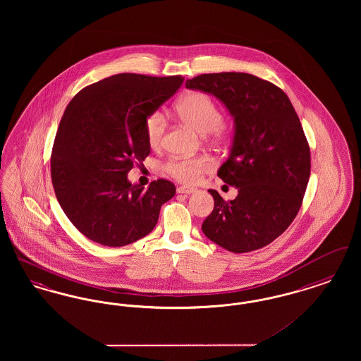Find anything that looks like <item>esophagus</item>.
<instances>
[{"label":"esophagus","mask_w":361,"mask_h":361,"mask_svg":"<svg viewBox=\"0 0 361 361\" xmlns=\"http://www.w3.org/2000/svg\"><path fill=\"white\" fill-rule=\"evenodd\" d=\"M196 189L192 188V187H185V185H181L177 188V193H181V195H190L193 193Z\"/></svg>","instance_id":"obj_1"}]
</instances>
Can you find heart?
<instances>
[{"mask_svg": "<svg viewBox=\"0 0 361 361\" xmlns=\"http://www.w3.org/2000/svg\"><path fill=\"white\" fill-rule=\"evenodd\" d=\"M176 112L180 119L197 133H211L215 137H222L226 133L222 121L224 112L211 96L203 92H190L176 104ZM166 130V119L162 112H150L143 121V131L147 145L157 149L162 145ZM165 172L183 183H196L203 173L212 169V159L208 155L173 157L165 164Z\"/></svg>", "mask_w": 361, "mask_h": 361, "instance_id": "1", "label": "heart"}]
</instances>
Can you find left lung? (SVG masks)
Masks as SVG:
<instances>
[{"label": "left lung", "mask_w": 361, "mask_h": 361, "mask_svg": "<svg viewBox=\"0 0 361 361\" xmlns=\"http://www.w3.org/2000/svg\"><path fill=\"white\" fill-rule=\"evenodd\" d=\"M185 86L214 94L235 121L231 153L218 176L237 187L226 202L214 189V209L202 224L208 240L233 253L261 249L281 235L306 193L311 155L288 96L247 73H211Z\"/></svg>", "instance_id": "1"}]
</instances>
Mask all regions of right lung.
I'll return each mask as SVG.
<instances>
[{"label":"right lung","instance_id":"obj_1","mask_svg":"<svg viewBox=\"0 0 361 361\" xmlns=\"http://www.w3.org/2000/svg\"><path fill=\"white\" fill-rule=\"evenodd\" d=\"M184 77L121 73L80 90L65 109L51 152L55 196L75 228L104 246L146 237L174 184L133 185L127 173L150 154L145 118L171 99Z\"/></svg>","mask_w":361,"mask_h":361}]
</instances>
